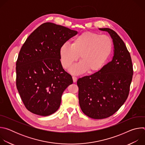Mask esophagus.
Instances as JSON below:
<instances>
[{
    "mask_svg": "<svg viewBox=\"0 0 145 145\" xmlns=\"http://www.w3.org/2000/svg\"><path fill=\"white\" fill-rule=\"evenodd\" d=\"M72 78H73V82H76L77 81V77H75V76H73V77H72Z\"/></svg>",
    "mask_w": 145,
    "mask_h": 145,
    "instance_id": "34e87169",
    "label": "esophagus"
}]
</instances>
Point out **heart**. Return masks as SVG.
Here are the masks:
<instances>
[{"mask_svg": "<svg viewBox=\"0 0 145 145\" xmlns=\"http://www.w3.org/2000/svg\"><path fill=\"white\" fill-rule=\"evenodd\" d=\"M112 49V41L106 35L84 32L75 37L71 44H64L59 50L61 63L69 69L78 58L80 63L72 67L70 72L80 74L86 71L92 73L105 65Z\"/></svg>", "mask_w": 145, "mask_h": 145, "instance_id": "b5f03b06", "label": "heart"}]
</instances>
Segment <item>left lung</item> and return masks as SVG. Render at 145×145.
<instances>
[{
  "instance_id": "left-lung-1",
  "label": "left lung",
  "mask_w": 145,
  "mask_h": 145,
  "mask_svg": "<svg viewBox=\"0 0 145 145\" xmlns=\"http://www.w3.org/2000/svg\"><path fill=\"white\" fill-rule=\"evenodd\" d=\"M99 30L108 32L112 39V59L98 72L77 82L80 108L95 119L110 117L121 107L128 97L133 75L131 56L123 40L112 29Z\"/></svg>"
}]
</instances>
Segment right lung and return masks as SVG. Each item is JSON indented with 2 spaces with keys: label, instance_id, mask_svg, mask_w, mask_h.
I'll list each match as a JSON object with an SVG mask.
<instances>
[{
  "label": "right lung",
  "instance_id": "1",
  "mask_svg": "<svg viewBox=\"0 0 145 145\" xmlns=\"http://www.w3.org/2000/svg\"><path fill=\"white\" fill-rule=\"evenodd\" d=\"M77 31L50 22L43 24L27 38L16 64V88L31 112L49 116L59 108L65 89L73 83L61 65L59 50Z\"/></svg>",
  "mask_w": 145,
  "mask_h": 145
}]
</instances>
